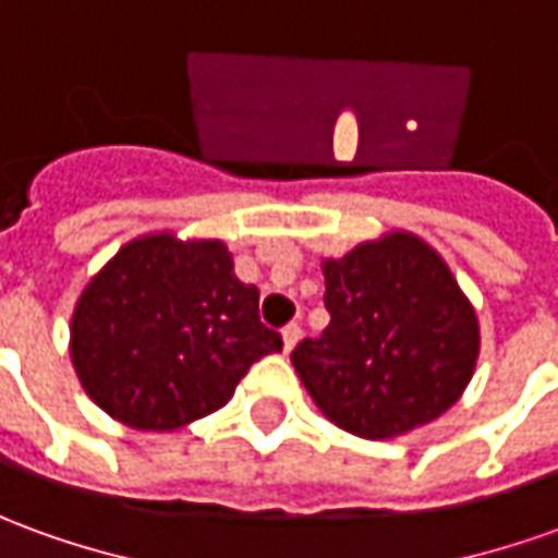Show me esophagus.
<instances>
[{
  "label": "esophagus",
  "instance_id": "1",
  "mask_svg": "<svg viewBox=\"0 0 558 558\" xmlns=\"http://www.w3.org/2000/svg\"><path fill=\"white\" fill-rule=\"evenodd\" d=\"M280 338H283V350L290 353L292 347L299 344V338H302V326H299V323H290V326H283Z\"/></svg>",
  "mask_w": 558,
  "mask_h": 558
}]
</instances>
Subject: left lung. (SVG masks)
<instances>
[{"instance_id": "obj_1", "label": "left lung", "mask_w": 558, "mask_h": 558, "mask_svg": "<svg viewBox=\"0 0 558 558\" xmlns=\"http://www.w3.org/2000/svg\"><path fill=\"white\" fill-rule=\"evenodd\" d=\"M323 278L332 319L290 356L319 411L368 441L450 411L477 365L481 323L441 253L387 232L323 259Z\"/></svg>"}]
</instances>
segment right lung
I'll return each mask as SVG.
<instances>
[{
  "mask_svg": "<svg viewBox=\"0 0 558 558\" xmlns=\"http://www.w3.org/2000/svg\"><path fill=\"white\" fill-rule=\"evenodd\" d=\"M280 347L223 241L174 232L132 239L89 278L69 341L89 399L138 432L220 411L253 362Z\"/></svg>",
  "mask_w": 558,
  "mask_h": 558,
  "instance_id": "add662e5",
  "label": "right lung"
}]
</instances>
